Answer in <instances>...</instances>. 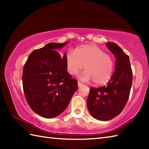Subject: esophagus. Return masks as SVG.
Returning <instances> with one entry per match:
<instances>
[{
    "label": "esophagus",
    "mask_w": 149,
    "mask_h": 149,
    "mask_svg": "<svg viewBox=\"0 0 149 149\" xmlns=\"http://www.w3.org/2000/svg\"><path fill=\"white\" fill-rule=\"evenodd\" d=\"M77 84H78V87H81V86H83V83H80V82H78V83H77Z\"/></svg>",
    "instance_id": "34e87169"
}]
</instances>
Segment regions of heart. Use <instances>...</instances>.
<instances>
[{
    "label": "heart",
    "mask_w": 149,
    "mask_h": 149,
    "mask_svg": "<svg viewBox=\"0 0 149 149\" xmlns=\"http://www.w3.org/2000/svg\"><path fill=\"white\" fill-rule=\"evenodd\" d=\"M68 72L75 75L83 68L86 70L79 75L80 79L88 82L93 81L96 85L108 83L113 73L114 63L111 57L94 45H85L71 50L65 56Z\"/></svg>",
    "instance_id": "b5f03b06"
}]
</instances>
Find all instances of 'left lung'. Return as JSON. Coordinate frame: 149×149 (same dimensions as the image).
<instances>
[{"instance_id":"left-lung-1","label":"left lung","mask_w":149,"mask_h":149,"mask_svg":"<svg viewBox=\"0 0 149 149\" xmlns=\"http://www.w3.org/2000/svg\"><path fill=\"white\" fill-rule=\"evenodd\" d=\"M106 46L114 54L115 70L106 86L91 88L87 107L91 115L97 120L107 121L122 112L129 99L132 82V72L129 56L114 42Z\"/></svg>"}]
</instances>
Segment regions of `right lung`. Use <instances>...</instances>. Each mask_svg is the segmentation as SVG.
<instances>
[{"label": "right lung", "mask_w": 149, "mask_h": 149, "mask_svg": "<svg viewBox=\"0 0 149 149\" xmlns=\"http://www.w3.org/2000/svg\"><path fill=\"white\" fill-rule=\"evenodd\" d=\"M67 43H49L34 50L24 66L22 83L27 102L44 118H54L64 111L77 89V81L66 70V54L61 57L56 51Z\"/></svg>", "instance_id": "right-lung-1"}]
</instances>
